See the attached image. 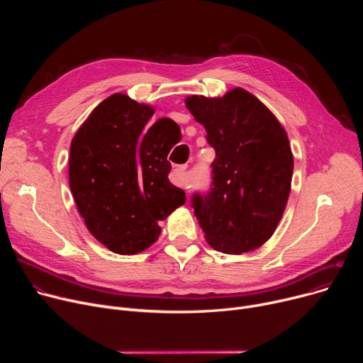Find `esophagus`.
Segmentation results:
<instances>
[{
	"mask_svg": "<svg viewBox=\"0 0 363 363\" xmlns=\"http://www.w3.org/2000/svg\"><path fill=\"white\" fill-rule=\"evenodd\" d=\"M186 169H188V164L177 166V169H175V175H177L175 184H177V185H185V182H184V174H185ZM186 188H188V186H186Z\"/></svg>",
	"mask_w": 363,
	"mask_h": 363,
	"instance_id": "esophagus-1",
	"label": "esophagus"
}]
</instances>
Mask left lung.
<instances>
[{
	"instance_id": "left-lung-1",
	"label": "left lung",
	"mask_w": 363,
	"mask_h": 363,
	"mask_svg": "<svg viewBox=\"0 0 363 363\" xmlns=\"http://www.w3.org/2000/svg\"><path fill=\"white\" fill-rule=\"evenodd\" d=\"M185 106L216 151L211 191L191 200L207 242L226 255L259 249L275 233L291 191L287 132L242 88L218 99L191 95Z\"/></svg>"
}]
</instances>
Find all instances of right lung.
<instances>
[{
  "label": "right lung",
  "instance_id": "right-lung-1",
  "mask_svg": "<svg viewBox=\"0 0 363 363\" xmlns=\"http://www.w3.org/2000/svg\"><path fill=\"white\" fill-rule=\"evenodd\" d=\"M155 108L113 94L92 110L74 133L69 185L88 231L118 255H137L156 242L159 220L185 203V193L167 179L172 132L160 119L144 128Z\"/></svg>",
  "mask_w": 363,
  "mask_h": 363
}]
</instances>
